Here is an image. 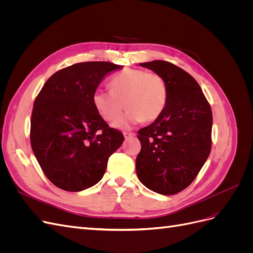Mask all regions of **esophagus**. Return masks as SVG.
Here are the masks:
<instances>
[{"instance_id":"esophagus-1","label":"esophagus","mask_w":253,"mask_h":253,"mask_svg":"<svg viewBox=\"0 0 253 253\" xmlns=\"http://www.w3.org/2000/svg\"><path fill=\"white\" fill-rule=\"evenodd\" d=\"M124 135H125V137H126V139L129 138V137H132V136H135L134 133H129V132H125Z\"/></svg>"}]
</instances>
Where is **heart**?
Masks as SVG:
<instances>
[{
  "label": "heart",
  "mask_w": 253,
  "mask_h": 253,
  "mask_svg": "<svg viewBox=\"0 0 253 253\" xmlns=\"http://www.w3.org/2000/svg\"><path fill=\"white\" fill-rule=\"evenodd\" d=\"M110 85L111 90L95 91L93 104L106 122L116 120L124 106L128 108L124 116L114 122L115 127L126 128L142 120L154 121L166 109L169 91L165 78L158 73L126 68L114 76Z\"/></svg>",
  "instance_id": "1"
}]
</instances>
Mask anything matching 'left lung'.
<instances>
[{
	"mask_svg": "<svg viewBox=\"0 0 253 253\" xmlns=\"http://www.w3.org/2000/svg\"><path fill=\"white\" fill-rule=\"evenodd\" d=\"M140 65L162 75L169 94L163 114L138 131L136 173L148 189L173 195L195 179L210 154L211 106L200 84L180 67L163 60Z\"/></svg>",
	"mask_w": 253,
	"mask_h": 253,
	"instance_id": "1",
	"label": "left lung"
}]
</instances>
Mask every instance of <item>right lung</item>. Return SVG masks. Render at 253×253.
Returning <instances> with one entry per match:
<instances>
[{
    "label": "right lung",
    "mask_w": 253,
    "mask_h": 253,
    "mask_svg": "<svg viewBox=\"0 0 253 253\" xmlns=\"http://www.w3.org/2000/svg\"><path fill=\"white\" fill-rule=\"evenodd\" d=\"M122 66L82 62L53 74L35 99L30 143L45 176L56 187L78 192L100 180L109 157L125 136L99 116L93 94Z\"/></svg>",
    "instance_id": "1"
}]
</instances>
